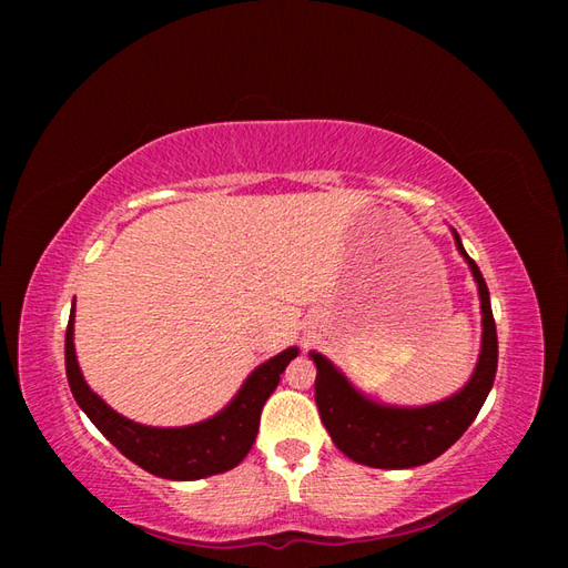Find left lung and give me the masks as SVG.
I'll return each instance as SVG.
<instances>
[{
    "mask_svg": "<svg viewBox=\"0 0 568 568\" xmlns=\"http://www.w3.org/2000/svg\"><path fill=\"white\" fill-rule=\"evenodd\" d=\"M454 236L458 251L474 271L480 310H484V346H480L474 378L462 393L427 407H383L361 397L327 358L312 352L317 364L315 400L320 417L332 442L356 464L373 468H413L432 462L468 429L493 388L498 371V334L490 312L488 285L476 261L468 258L462 239L458 234Z\"/></svg>",
    "mask_w": 568,
    "mask_h": 568,
    "instance_id": "8db88e82",
    "label": "left lung"
}]
</instances>
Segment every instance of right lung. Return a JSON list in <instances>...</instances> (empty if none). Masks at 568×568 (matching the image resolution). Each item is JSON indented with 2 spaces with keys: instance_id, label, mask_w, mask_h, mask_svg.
<instances>
[{
  "instance_id": "add662e5",
  "label": "right lung",
  "mask_w": 568,
  "mask_h": 568,
  "mask_svg": "<svg viewBox=\"0 0 568 568\" xmlns=\"http://www.w3.org/2000/svg\"><path fill=\"white\" fill-rule=\"evenodd\" d=\"M72 317H75V310L70 312L65 329V373L72 397L84 409V415L94 422V427L126 458L149 474L171 480H195L224 474V470L244 462V456L256 442L265 400L281 383L285 366L297 356V348L293 346L265 361L263 366L251 373L244 388L239 390L229 407L207 422L175 429L143 427L116 415L110 405L102 403L88 388L78 368L75 346H72Z\"/></svg>"
}]
</instances>
